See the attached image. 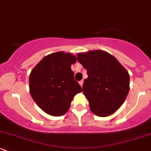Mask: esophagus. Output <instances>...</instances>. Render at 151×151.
I'll use <instances>...</instances> for the list:
<instances>
[{"instance_id": "1", "label": "esophagus", "mask_w": 151, "mask_h": 151, "mask_svg": "<svg viewBox=\"0 0 151 151\" xmlns=\"http://www.w3.org/2000/svg\"><path fill=\"white\" fill-rule=\"evenodd\" d=\"M79 84H80V86H82L83 84H84V81H83V80H81V81H79Z\"/></svg>"}]
</instances>
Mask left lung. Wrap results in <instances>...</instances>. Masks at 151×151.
I'll use <instances>...</instances> for the list:
<instances>
[{
  "label": "left lung",
  "mask_w": 151,
  "mask_h": 151,
  "mask_svg": "<svg viewBox=\"0 0 151 151\" xmlns=\"http://www.w3.org/2000/svg\"><path fill=\"white\" fill-rule=\"evenodd\" d=\"M77 60L87 72L82 91L90 110L101 117L115 113L129 93L128 71L113 55L103 50L78 53Z\"/></svg>",
  "instance_id": "obj_1"
}]
</instances>
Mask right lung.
<instances>
[{"mask_svg":"<svg viewBox=\"0 0 151 151\" xmlns=\"http://www.w3.org/2000/svg\"><path fill=\"white\" fill-rule=\"evenodd\" d=\"M77 58L58 52L47 55L31 71L29 87L32 98L43 111L53 116L64 115L74 96L81 92L71 66Z\"/></svg>","mask_w":151,"mask_h":151,"instance_id":"obj_1","label":"right lung"}]
</instances>
